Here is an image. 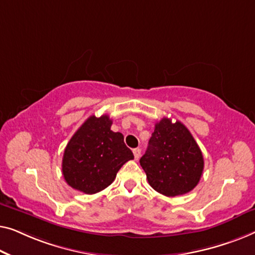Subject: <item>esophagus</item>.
Returning a JSON list of instances; mask_svg holds the SVG:
<instances>
[{
	"instance_id": "34e87169",
	"label": "esophagus",
	"mask_w": 255,
	"mask_h": 255,
	"mask_svg": "<svg viewBox=\"0 0 255 255\" xmlns=\"http://www.w3.org/2000/svg\"><path fill=\"white\" fill-rule=\"evenodd\" d=\"M132 153H134V158L137 160L139 157H141V149H139V148L134 149V150H132Z\"/></svg>"
}]
</instances>
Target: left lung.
<instances>
[{
	"label": "left lung",
	"mask_w": 255,
	"mask_h": 255,
	"mask_svg": "<svg viewBox=\"0 0 255 255\" xmlns=\"http://www.w3.org/2000/svg\"><path fill=\"white\" fill-rule=\"evenodd\" d=\"M149 185L165 196L182 195L199 184L203 156L191 131L180 121L163 118L155 125L148 149L139 159Z\"/></svg>",
	"instance_id": "obj_1"
}]
</instances>
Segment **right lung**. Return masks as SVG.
<instances>
[{
    "label": "right lung",
    "mask_w": 255,
    "mask_h": 255,
    "mask_svg": "<svg viewBox=\"0 0 255 255\" xmlns=\"http://www.w3.org/2000/svg\"><path fill=\"white\" fill-rule=\"evenodd\" d=\"M109 116H92L77 129L64 149L62 174L70 187L95 194L112 184L118 171L134 159L121 132L111 130Z\"/></svg>",
    "instance_id": "right-lung-1"
}]
</instances>
